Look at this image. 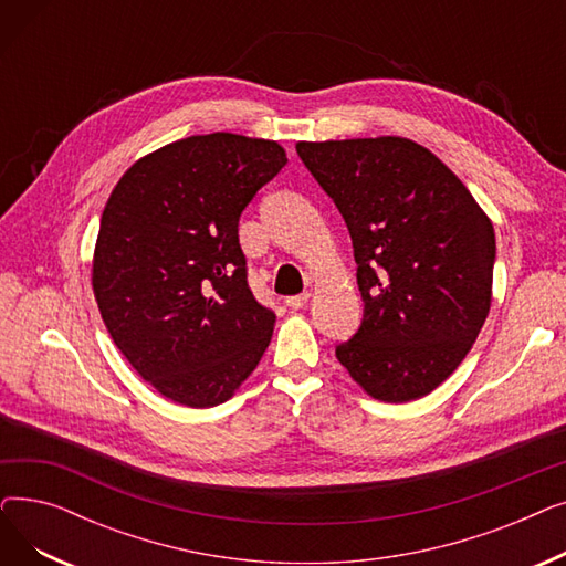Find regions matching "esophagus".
Here are the masks:
<instances>
[{"mask_svg":"<svg viewBox=\"0 0 566 566\" xmlns=\"http://www.w3.org/2000/svg\"><path fill=\"white\" fill-rule=\"evenodd\" d=\"M307 301H310V293H298V295H289L284 303L291 310H303L307 305Z\"/></svg>","mask_w":566,"mask_h":566,"instance_id":"34e87169","label":"esophagus"}]
</instances>
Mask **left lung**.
<instances>
[{
	"mask_svg": "<svg viewBox=\"0 0 566 566\" xmlns=\"http://www.w3.org/2000/svg\"><path fill=\"white\" fill-rule=\"evenodd\" d=\"M348 227L365 316L337 360L374 399L436 390L491 310L495 233L429 148L406 137L295 144Z\"/></svg>",
	"mask_w": 566,
	"mask_h": 566,
	"instance_id": "left-lung-1",
	"label": "left lung"
}]
</instances>
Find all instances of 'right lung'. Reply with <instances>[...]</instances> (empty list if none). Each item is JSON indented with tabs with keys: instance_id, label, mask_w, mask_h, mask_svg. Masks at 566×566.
<instances>
[{
	"instance_id": "right-lung-1",
	"label": "right lung",
	"mask_w": 566,
	"mask_h": 566,
	"mask_svg": "<svg viewBox=\"0 0 566 566\" xmlns=\"http://www.w3.org/2000/svg\"><path fill=\"white\" fill-rule=\"evenodd\" d=\"M284 165L271 139L192 135L139 158L105 203L92 275L101 316L176 403L227 401L271 344L275 314L250 291L238 220Z\"/></svg>"
}]
</instances>
